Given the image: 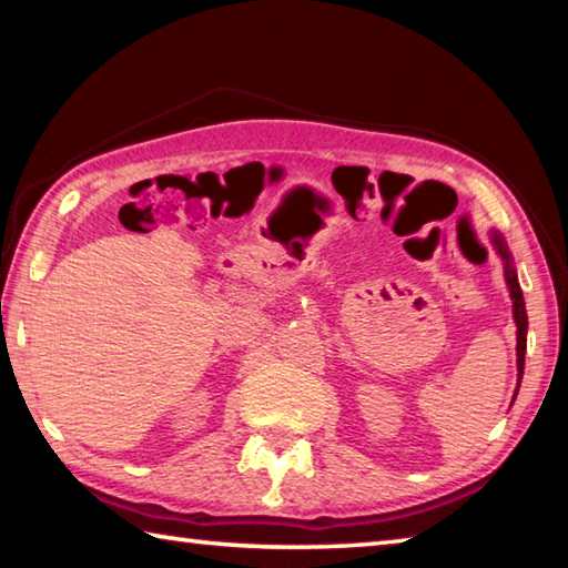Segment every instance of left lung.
Masks as SVG:
<instances>
[{
    "mask_svg": "<svg viewBox=\"0 0 568 568\" xmlns=\"http://www.w3.org/2000/svg\"><path fill=\"white\" fill-rule=\"evenodd\" d=\"M491 243L496 247V253L501 255L504 261V275H506V285H508V293H511V301H514V321H516V365H518V386H521V378H524V355H526V331H528V318H526V303H524V293H521V285H518V277H516V267L511 261V253H508V247L504 243V237L496 233H491ZM516 398V393H514Z\"/></svg>",
    "mask_w": 568,
    "mask_h": 568,
    "instance_id": "left-lung-1",
    "label": "left lung"
}]
</instances>
